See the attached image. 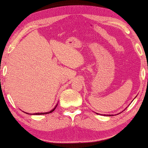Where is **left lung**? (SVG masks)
<instances>
[{
  "label": "left lung",
  "mask_w": 148,
  "mask_h": 148,
  "mask_svg": "<svg viewBox=\"0 0 148 148\" xmlns=\"http://www.w3.org/2000/svg\"><path fill=\"white\" fill-rule=\"evenodd\" d=\"M108 116H112V115H108Z\"/></svg>",
  "instance_id": "1"
}]
</instances>
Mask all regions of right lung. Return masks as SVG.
<instances>
[{
    "label": "right lung",
    "mask_w": 148,
    "mask_h": 148,
    "mask_svg": "<svg viewBox=\"0 0 148 148\" xmlns=\"http://www.w3.org/2000/svg\"><path fill=\"white\" fill-rule=\"evenodd\" d=\"M56 107H57V106L54 108L52 110H51V111L50 112H45V113H36V114H33V115H44V114H49V113H51V112H53L54 110H55V109L56 108ZM27 114V113H26Z\"/></svg>",
    "instance_id": "right-lung-1"
}]
</instances>
